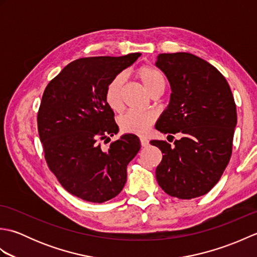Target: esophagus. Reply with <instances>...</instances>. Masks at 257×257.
<instances>
[{"label": "esophagus", "instance_id": "1", "mask_svg": "<svg viewBox=\"0 0 257 257\" xmlns=\"http://www.w3.org/2000/svg\"><path fill=\"white\" fill-rule=\"evenodd\" d=\"M140 144L143 147H147L149 145V140L147 139L146 137H140Z\"/></svg>", "mask_w": 257, "mask_h": 257}]
</instances>
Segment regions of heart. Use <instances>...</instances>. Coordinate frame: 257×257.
Listing matches in <instances>:
<instances>
[{"mask_svg":"<svg viewBox=\"0 0 257 257\" xmlns=\"http://www.w3.org/2000/svg\"><path fill=\"white\" fill-rule=\"evenodd\" d=\"M136 76L151 96L163 94L167 87V77L160 69L145 65L136 70ZM122 88L123 78L121 76L113 77L105 89V101L107 106L113 111L122 109ZM156 119L155 113L130 110L123 113L118 119L119 128L124 134L144 135L148 132L150 125Z\"/></svg>","mask_w":257,"mask_h":257,"instance_id":"b5f03b06","label":"heart"}]
</instances>
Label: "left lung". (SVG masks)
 Masks as SVG:
<instances>
[{
    "label": "left lung",
    "instance_id": "obj_1",
    "mask_svg": "<svg viewBox=\"0 0 257 257\" xmlns=\"http://www.w3.org/2000/svg\"><path fill=\"white\" fill-rule=\"evenodd\" d=\"M156 65L172 89L170 103L156 129L179 133L181 137L174 146L150 141L163 154L156 170L157 181L174 198H198L219 182L231 159L237 121L235 101L224 76L198 56L160 54Z\"/></svg>",
    "mask_w": 257,
    "mask_h": 257
}]
</instances>
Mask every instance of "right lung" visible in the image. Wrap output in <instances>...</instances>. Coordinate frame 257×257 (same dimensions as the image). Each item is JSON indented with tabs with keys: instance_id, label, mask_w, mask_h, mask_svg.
Wrapping results in <instances>:
<instances>
[{
	"instance_id": "add662e5",
	"label": "right lung",
	"mask_w": 257,
	"mask_h": 257,
	"mask_svg": "<svg viewBox=\"0 0 257 257\" xmlns=\"http://www.w3.org/2000/svg\"><path fill=\"white\" fill-rule=\"evenodd\" d=\"M141 55L84 57L69 63L44 90L37 129L48 168L77 198L102 203L120 193L127 166L140 149L137 136L124 135L102 150L101 140L118 133L105 101L113 77Z\"/></svg>"
}]
</instances>
